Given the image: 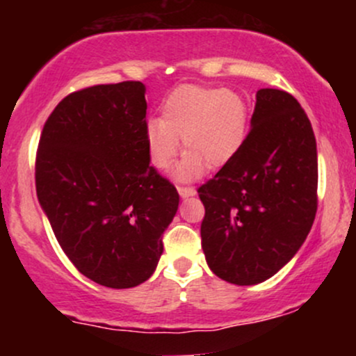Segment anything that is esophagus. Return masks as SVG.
Returning <instances> with one entry per match:
<instances>
[{
    "label": "esophagus",
    "mask_w": 356,
    "mask_h": 356,
    "mask_svg": "<svg viewBox=\"0 0 356 356\" xmlns=\"http://www.w3.org/2000/svg\"><path fill=\"white\" fill-rule=\"evenodd\" d=\"M177 191L179 194H181V197H191V195H195V189L189 186H177Z\"/></svg>",
    "instance_id": "34e87169"
}]
</instances>
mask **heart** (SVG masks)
<instances>
[{
	"label": "heart",
	"instance_id": "1",
	"mask_svg": "<svg viewBox=\"0 0 356 356\" xmlns=\"http://www.w3.org/2000/svg\"><path fill=\"white\" fill-rule=\"evenodd\" d=\"M249 127L248 100L234 90L182 85L162 104L161 120L147 122L145 137L152 164L165 169L179 150H186L174 175L181 181L199 177L206 167L229 164L244 145Z\"/></svg>",
	"mask_w": 356,
	"mask_h": 356
}]
</instances>
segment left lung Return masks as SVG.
<instances>
[{"label":"left lung","mask_w":356,"mask_h":356,"mask_svg":"<svg viewBox=\"0 0 356 356\" xmlns=\"http://www.w3.org/2000/svg\"><path fill=\"white\" fill-rule=\"evenodd\" d=\"M197 192L212 273L239 286L276 275L305 243L318 209L316 138L295 97L261 88L244 145Z\"/></svg>","instance_id":"8db88e82"}]
</instances>
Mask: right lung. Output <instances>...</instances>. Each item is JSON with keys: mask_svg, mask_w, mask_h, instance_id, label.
I'll use <instances>...</instances> for the list:
<instances>
[{"mask_svg": "<svg viewBox=\"0 0 356 356\" xmlns=\"http://www.w3.org/2000/svg\"><path fill=\"white\" fill-rule=\"evenodd\" d=\"M140 81L76 90L44 122L35 161L38 201L83 276L115 289L152 276L179 206L149 164Z\"/></svg>", "mask_w": 356, "mask_h": 356, "instance_id": "add662e5", "label": "right lung"}]
</instances>
